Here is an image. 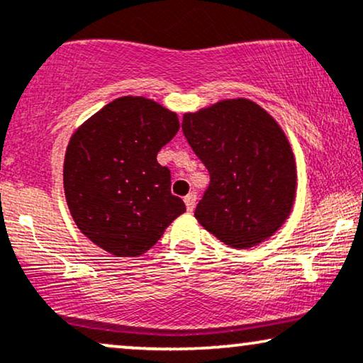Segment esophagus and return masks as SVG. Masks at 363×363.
Segmentation results:
<instances>
[{"instance_id":"esophagus-1","label":"esophagus","mask_w":363,"mask_h":363,"mask_svg":"<svg viewBox=\"0 0 363 363\" xmlns=\"http://www.w3.org/2000/svg\"><path fill=\"white\" fill-rule=\"evenodd\" d=\"M196 199H198V196H196V193H189L184 198L186 208H187V211H189V213H193V209L196 206Z\"/></svg>"}]
</instances>
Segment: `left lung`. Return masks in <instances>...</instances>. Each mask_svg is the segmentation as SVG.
<instances>
[{
  "mask_svg": "<svg viewBox=\"0 0 363 363\" xmlns=\"http://www.w3.org/2000/svg\"><path fill=\"white\" fill-rule=\"evenodd\" d=\"M182 132L209 172L199 223L233 248L270 237L296 193L294 155L276 120L248 99H226L187 113Z\"/></svg>",
  "mask_w": 363,
  "mask_h": 363,
  "instance_id": "1",
  "label": "left lung"
}]
</instances>
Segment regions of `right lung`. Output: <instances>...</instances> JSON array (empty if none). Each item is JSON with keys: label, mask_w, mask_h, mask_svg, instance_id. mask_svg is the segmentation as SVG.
I'll list each match as a JSON object with an SVG mask.
<instances>
[{"label": "right lung", "mask_w": 363, "mask_h": 363, "mask_svg": "<svg viewBox=\"0 0 363 363\" xmlns=\"http://www.w3.org/2000/svg\"><path fill=\"white\" fill-rule=\"evenodd\" d=\"M179 130L176 113L152 99L125 96L72 135L64 191L77 228L103 250L137 257L186 211L170 193V170L157 154Z\"/></svg>", "instance_id": "1"}]
</instances>
